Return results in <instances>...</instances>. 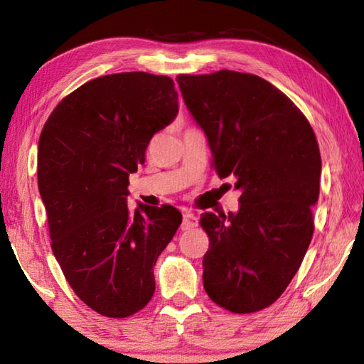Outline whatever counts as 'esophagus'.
<instances>
[{"label": "esophagus", "instance_id": "esophagus-1", "mask_svg": "<svg viewBox=\"0 0 364 364\" xmlns=\"http://www.w3.org/2000/svg\"><path fill=\"white\" fill-rule=\"evenodd\" d=\"M197 226V217L194 213H189L186 212L183 215V223H181V230L183 231H188V230H193V228Z\"/></svg>", "mask_w": 364, "mask_h": 364}]
</instances>
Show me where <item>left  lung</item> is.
Here are the masks:
<instances>
[{"instance_id":"obj_1","label":"left lung","mask_w":364,"mask_h":364,"mask_svg":"<svg viewBox=\"0 0 364 364\" xmlns=\"http://www.w3.org/2000/svg\"><path fill=\"white\" fill-rule=\"evenodd\" d=\"M176 82L207 134L212 167L241 189L237 213L200 215L210 241L204 289L228 311H260L286 291L315 231L321 176L315 132L282 91L252 73H183Z\"/></svg>"}]
</instances>
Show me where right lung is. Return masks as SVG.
I'll return each instance as SVG.
<instances>
[{
    "label": "right lung",
    "instance_id": "1",
    "mask_svg": "<svg viewBox=\"0 0 364 364\" xmlns=\"http://www.w3.org/2000/svg\"><path fill=\"white\" fill-rule=\"evenodd\" d=\"M176 112L170 77L123 72L78 86L41 130L38 189L53 254L78 299L102 316L149 304L154 264L181 225L171 205L127 204L130 173Z\"/></svg>",
    "mask_w": 364,
    "mask_h": 364
}]
</instances>
